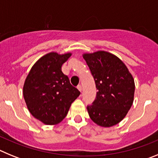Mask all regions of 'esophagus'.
<instances>
[{
  "instance_id": "1",
  "label": "esophagus",
  "mask_w": 158,
  "mask_h": 158,
  "mask_svg": "<svg viewBox=\"0 0 158 158\" xmlns=\"http://www.w3.org/2000/svg\"><path fill=\"white\" fill-rule=\"evenodd\" d=\"M77 89H78V90H79V91L81 92V91H82V87H81V85H78V86H77Z\"/></svg>"
}]
</instances>
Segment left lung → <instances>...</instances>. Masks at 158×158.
Returning a JSON list of instances; mask_svg holds the SVG:
<instances>
[{
  "mask_svg": "<svg viewBox=\"0 0 158 158\" xmlns=\"http://www.w3.org/2000/svg\"><path fill=\"white\" fill-rule=\"evenodd\" d=\"M94 78L96 99L87 106L92 120L104 127L115 126L126 116L134 101L135 81L126 65L104 51L84 54Z\"/></svg>",
  "mask_w": 158,
  "mask_h": 158,
  "instance_id": "left-lung-1",
  "label": "left lung"
}]
</instances>
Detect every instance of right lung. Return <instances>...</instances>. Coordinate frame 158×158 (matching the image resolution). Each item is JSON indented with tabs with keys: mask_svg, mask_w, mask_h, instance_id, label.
I'll return each mask as SVG.
<instances>
[{
	"mask_svg": "<svg viewBox=\"0 0 158 158\" xmlns=\"http://www.w3.org/2000/svg\"><path fill=\"white\" fill-rule=\"evenodd\" d=\"M71 54H45L31 67L24 81L23 94L27 109L47 125H55L63 120L71 104L81 94L62 71V64Z\"/></svg>",
	"mask_w": 158,
	"mask_h": 158,
	"instance_id": "add662e5",
	"label": "right lung"
}]
</instances>
